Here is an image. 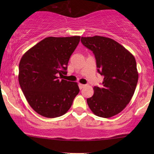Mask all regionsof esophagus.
I'll list each match as a JSON object with an SVG mask.
<instances>
[{
    "mask_svg": "<svg viewBox=\"0 0 154 154\" xmlns=\"http://www.w3.org/2000/svg\"><path fill=\"white\" fill-rule=\"evenodd\" d=\"M79 86L80 89H82V88H83L84 87H85V85H83V84L79 83Z\"/></svg>",
    "mask_w": 154,
    "mask_h": 154,
    "instance_id": "esophagus-1",
    "label": "esophagus"
}]
</instances>
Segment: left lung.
Wrapping results in <instances>:
<instances>
[{"instance_id":"left-lung-1","label":"left lung","mask_w":154,"mask_h":154,"mask_svg":"<svg viewBox=\"0 0 154 154\" xmlns=\"http://www.w3.org/2000/svg\"><path fill=\"white\" fill-rule=\"evenodd\" d=\"M84 46L92 50L97 71L104 77L101 87L94 86L87 103L94 114L110 118L121 112L133 96L138 81L134 57L109 38L81 37Z\"/></svg>"}]
</instances>
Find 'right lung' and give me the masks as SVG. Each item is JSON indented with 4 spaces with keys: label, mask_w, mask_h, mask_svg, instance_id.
<instances>
[{
    "label": "right lung",
    "mask_w": 154,
    "mask_h": 154,
    "mask_svg": "<svg viewBox=\"0 0 154 154\" xmlns=\"http://www.w3.org/2000/svg\"><path fill=\"white\" fill-rule=\"evenodd\" d=\"M81 37H48L30 48L19 64V83L31 108L46 118L66 113L80 91L76 82L61 79Z\"/></svg>",
    "instance_id": "1"
}]
</instances>
